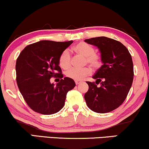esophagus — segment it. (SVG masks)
<instances>
[{"label": "esophagus", "instance_id": "obj_1", "mask_svg": "<svg viewBox=\"0 0 149 149\" xmlns=\"http://www.w3.org/2000/svg\"><path fill=\"white\" fill-rule=\"evenodd\" d=\"M81 81H75V84L76 85H79V84H81Z\"/></svg>", "mask_w": 149, "mask_h": 149}]
</instances>
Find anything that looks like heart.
I'll return each instance as SVG.
<instances>
[{
  "label": "heart",
  "instance_id": "1",
  "mask_svg": "<svg viewBox=\"0 0 149 149\" xmlns=\"http://www.w3.org/2000/svg\"><path fill=\"white\" fill-rule=\"evenodd\" d=\"M73 50L77 53L81 54L86 57V62L93 67L94 68H98L101 65L100 57L97 54L94 53V47L90 44L81 42L76 44L73 48ZM71 57L68 51L65 50L62 52L59 58V64L63 69H68L70 65ZM91 69L89 67H85L83 68H72L68 69L65 72V75L68 78L74 80H82L85 77L88 76L91 73Z\"/></svg>",
  "mask_w": 149,
  "mask_h": 149
}]
</instances>
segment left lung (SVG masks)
<instances>
[{
  "label": "left lung",
  "instance_id": "1",
  "mask_svg": "<svg viewBox=\"0 0 149 149\" xmlns=\"http://www.w3.org/2000/svg\"><path fill=\"white\" fill-rule=\"evenodd\" d=\"M85 42L98 48L103 63L92 77L96 82H86L89 86L84 95L86 104L94 112H110L122 105L132 86L134 74L131 55L121 42L107 37ZM98 83L100 86H97Z\"/></svg>",
  "mask_w": 149,
  "mask_h": 149
}]
</instances>
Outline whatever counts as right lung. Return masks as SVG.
Returning a JSON list of instances; mask_svg holds the SVG:
<instances>
[{"label":"right lung","instance_id":"1","mask_svg":"<svg viewBox=\"0 0 149 149\" xmlns=\"http://www.w3.org/2000/svg\"><path fill=\"white\" fill-rule=\"evenodd\" d=\"M73 41L42 40L26 46L18 56L15 65L16 81L23 98L36 112L51 115L64 106L66 94L74 88V81L63 78L59 65V56ZM61 78L56 85L49 79Z\"/></svg>","mask_w":149,"mask_h":149}]
</instances>
